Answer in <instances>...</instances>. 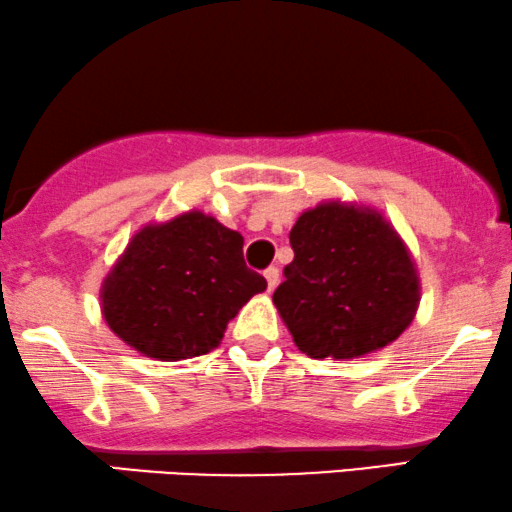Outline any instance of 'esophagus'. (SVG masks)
<instances>
[{
  "instance_id": "1",
  "label": "esophagus",
  "mask_w": 512,
  "mask_h": 512,
  "mask_svg": "<svg viewBox=\"0 0 512 512\" xmlns=\"http://www.w3.org/2000/svg\"><path fill=\"white\" fill-rule=\"evenodd\" d=\"M263 275H266V282H268V290L270 292H273L275 290V287H278V282H280V270L278 268H275V266H270L268 270H266V273H263Z\"/></svg>"
}]
</instances>
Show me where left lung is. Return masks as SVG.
Returning a JSON list of instances; mask_svg holds the SVG:
<instances>
[{
    "label": "left lung",
    "instance_id": "left-lung-1",
    "mask_svg": "<svg viewBox=\"0 0 512 512\" xmlns=\"http://www.w3.org/2000/svg\"><path fill=\"white\" fill-rule=\"evenodd\" d=\"M294 261L273 304L294 345L314 359H359L410 328L422 299L412 251L386 215L321 201L290 232Z\"/></svg>",
    "mask_w": 512,
    "mask_h": 512
}]
</instances>
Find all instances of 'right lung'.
Here are the masks:
<instances>
[{"mask_svg":"<svg viewBox=\"0 0 512 512\" xmlns=\"http://www.w3.org/2000/svg\"><path fill=\"white\" fill-rule=\"evenodd\" d=\"M242 246V234L198 208L148 222L102 280V318L131 350L160 362L215 350L227 323L268 287L246 268Z\"/></svg>","mask_w":512,"mask_h":512,"instance_id":"add662e5","label":"right lung"}]
</instances>
